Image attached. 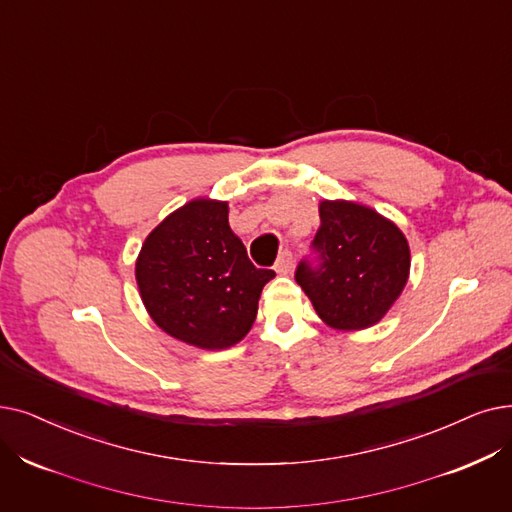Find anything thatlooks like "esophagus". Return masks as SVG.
<instances>
[{
  "mask_svg": "<svg viewBox=\"0 0 512 512\" xmlns=\"http://www.w3.org/2000/svg\"><path fill=\"white\" fill-rule=\"evenodd\" d=\"M274 270H276L278 274H288V272H291V270H293V253H291V251H282V253L278 255V259H276Z\"/></svg>",
  "mask_w": 512,
  "mask_h": 512,
  "instance_id": "34e87169",
  "label": "esophagus"
}]
</instances>
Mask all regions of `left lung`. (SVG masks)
<instances>
[{
    "label": "left lung",
    "instance_id": "1",
    "mask_svg": "<svg viewBox=\"0 0 512 512\" xmlns=\"http://www.w3.org/2000/svg\"><path fill=\"white\" fill-rule=\"evenodd\" d=\"M295 280L316 314L337 330L379 322L402 295L410 274L408 240L393 221L351 201H322L320 230Z\"/></svg>",
    "mask_w": 512,
    "mask_h": 512
}]
</instances>
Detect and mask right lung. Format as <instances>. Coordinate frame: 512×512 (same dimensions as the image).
Returning a JSON list of instances; mask_svg holds the SVG:
<instances>
[{
  "mask_svg": "<svg viewBox=\"0 0 512 512\" xmlns=\"http://www.w3.org/2000/svg\"><path fill=\"white\" fill-rule=\"evenodd\" d=\"M274 270L251 263L230 230L228 203L196 198L154 228L136 261L150 318L167 335L201 349H226L247 337L263 286Z\"/></svg>",
  "mask_w": 512,
  "mask_h": 512,
  "instance_id": "add662e5",
  "label": "right lung"
}]
</instances>
